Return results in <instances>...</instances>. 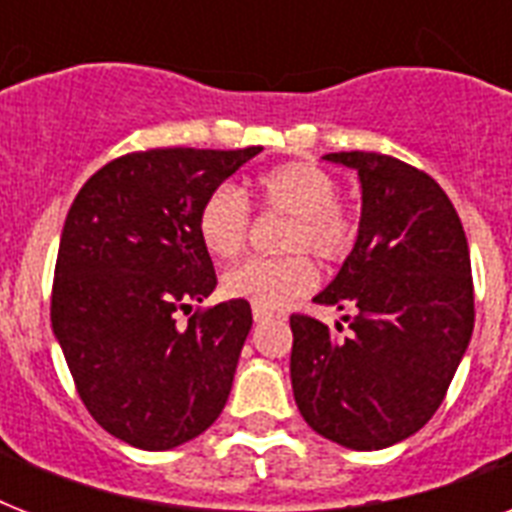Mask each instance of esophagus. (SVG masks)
Wrapping results in <instances>:
<instances>
[{"mask_svg":"<svg viewBox=\"0 0 512 512\" xmlns=\"http://www.w3.org/2000/svg\"><path fill=\"white\" fill-rule=\"evenodd\" d=\"M252 316H255V321H268L273 319L276 313L268 311V308H260V305H252Z\"/></svg>","mask_w":512,"mask_h":512,"instance_id":"obj_1","label":"esophagus"}]
</instances>
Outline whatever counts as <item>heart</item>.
<instances>
[{
  "label": "heart",
  "mask_w": 512,
  "mask_h": 512,
  "mask_svg": "<svg viewBox=\"0 0 512 512\" xmlns=\"http://www.w3.org/2000/svg\"><path fill=\"white\" fill-rule=\"evenodd\" d=\"M260 209L287 215L281 233L284 257H252L223 273V292L260 308H279L316 287L319 271L311 255L324 265H340L356 249L358 217L337 199V180L308 162L279 164L252 180ZM196 231L212 257L241 255L252 231L249 204L239 188L223 183L204 196L196 212Z\"/></svg>",
  "instance_id": "1"
}]
</instances>
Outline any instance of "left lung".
<instances>
[{"instance_id":"8db88e82","label":"left lung","mask_w":512,"mask_h":512,"mask_svg":"<svg viewBox=\"0 0 512 512\" xmlns=\"http://www.w3.org/2000/svg\"><path fill=\"white\" fill-rule=\"evenodd\" d=\"M358 170L356 249L316 303L345 311L329 329L292 313V390L316 433L356 452L404 441L436 414L473 335V273L460 215L441 185L374 151L327 154Z\"/></svg>"}]
</instances>
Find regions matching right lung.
<instances>
[{
  "label": "right lung",
  "mask_w": 512,
  "mask_h": 512,
  "mask_svg": "<svg viewBox=\"0 0 512 512\" xmlns=\"http://www.w3.org/2000/svg\"><path fill=\"white\" fill-rule=\"evenodd\" d=\"M263 148H148L103 164L60 236L50 319L76 393L124 444L164 452L220 417L249 329L247 300L215 289L196 212Z\"/></svg>",
  "instance_id": "1"
}]
</instances>
